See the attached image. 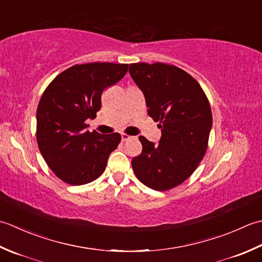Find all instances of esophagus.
Segmentation results:
<instances>
[{
  "label": "esophagus",
  "instance_id": "34e87169",
  "mask_svg": "<svg viewBox=\"0 0 262 262\" xmlns=\"http://www.w3.org/2000/svg\"><path fill=\"white\" fill-rule=\"evenodd\" d=\"M131 137L130 136H127V135H125V133H122L121 135V139H122V141H126V140H129Z\"/></svg>",
  "mask_w": 262,
  "mask_h": 262
}]
</instances>
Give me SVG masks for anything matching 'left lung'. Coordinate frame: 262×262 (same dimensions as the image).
<instances>
[{"label":"left lung","mask_w":262,"mask_h":262,"mask_svg":"<svg viewBox=\"0 0 262 262\" xmlns=\"http://www.w3.org/2000/svg\"><path fill=\"white\" fill-rule=\"evenodd\" d=\"M129 73L145 96L148 115L162 130L158 145L139 137L142 152L132 158V168L148 188H175L206 154L212 125L209 101L195 79L175 66L133 63Z\"/></svg>","instance_id":"8db88e82"}]
</instances>
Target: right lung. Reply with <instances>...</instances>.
I'll return each instance as SVG.
<instances>
[{"label": "right lung", "instance_id": "right-lung-1", "mask_svg": "<svg viewBox=\"0 0 262 262\" xmlns=\"http://www.w3.org/2000/svg\"><path fill=\"white\" fill-rule=\"evenodd\" d=\"M129 64H77L58 74L45 89L37 108V143L46 164L58 179L82 185L103 174L120 133L89 132L101 107L104 89L125 76Z\"/></svg>", "mask_w": 262, "mask_h": 262}]
</instances>
